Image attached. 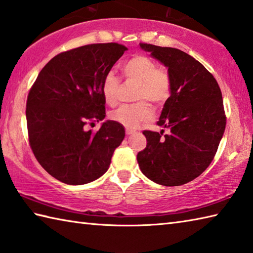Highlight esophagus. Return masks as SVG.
Returning a JSON list of instances; mask_svg holds the SVG:
<instances>
[{
    "label": "esophagus",
    "mask_w": 253,
    "mask_h": 253,
    "mask_svg": "<svg viewBox=\"0 0 253 253\" xmlns=\"http://www.w3.org/2000/svg\"><path fill=\"white\" fill-rule=\"evenodd\" d=\"M135 131L134 130H132V128H126V133L127 135H130V134H133V133H134Z\"/></svg>",
    "instance_id": "obj_1"
}]
</instances>
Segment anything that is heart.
<instances>
[{
  "label": "heart",
  "instance_id": "obj_1",
  "mask_svg": "<svg viewBox=\"0 0 253 253\" xmlns=\"http://www.w3.org/2000/svg\"><path fill=\"white\" fill-rule=\"evenodd\" d=\"M121 70L126 79L137 84L135 100L139 102L121 106L110 117L119 125L127 128H135L152 117V108L146 101L155 107H161L169 100L171 92L170 76L168 69L157 67L154 59L142 54L133 55L126 60ZM119 87L120 82L112 71L104 75L101 82V93L109 106L117 104Z\"/></svg>",
  "mask_w": 253,
  "mask_h": 253
}]
</instances>
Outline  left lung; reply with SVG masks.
I'll list each match as a JSON object with an SVG mask.
<instances>
[{
    "instance_id": "1",
    "label": "left lung",
    "mask_w": 253,
    "mask_h": 253,
    "mask_svg": "<svg viewBox=\"0 0 253 253\" xmlns=\"http://www.w3.org/2000/svg\"><path fill=\"white\" fill-rule=\"evenodd\" d=\"M142 49L169 68L170 97L157 126L169 133L145 130L146 147L137 153L142 173L164 186L198 177L211 163L226 127L221 90L213 76L186 52L140 42Z\"/></svg>"
}]
</instances>
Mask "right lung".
Listing matches in <instances>:
<instances>
[{"label":"right lung","instance_id":"right-lung-1","mask_svg":"<svg viewBox=\"0 0 253 253\" xmlns=\"http://www.w3.org/2000/svg\"><path fill=\"white\" fill-rule=\"evenodd\" d=\"M127 50L118 42L90 44L51 58L38 74L26 101L28 142L52 177L83 185L102 176L125 127L107 121L92 132L85 126L106 117L101 82Z\"/></svg>","mask_w":253,"mask_h":253}]
</instances>
